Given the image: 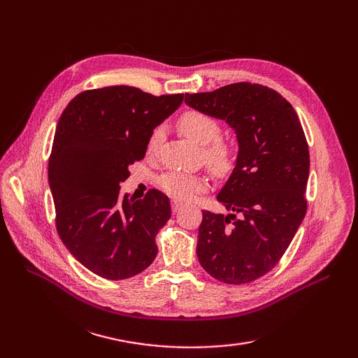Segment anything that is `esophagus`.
Wrapping results in <instances>:
<instances>
[{"mask_svg": "<svg viewBox=\"0 0 358 358\" xmlns=\"http://www.w3.org/2000/svg\"><path fill=\"white\" fill-rule=\"evenodd\" d=\"M180 209H182V203H179V201H173V203H171V210H173V213H178Z\"/></svg>", "mask_w": 358, "mask_h": 358, "instance_id": "esophagus-1", "label": "esophagus"}]
</instances>
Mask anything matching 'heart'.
Returning a JSON list of instances; mask_svg holds the SVG:
<instances>
[{"mask_svg": "<svg viewBox=\"0 0 358 358\" xmlns=\"http://www.w3.org/2000/svg\"><path fill=\"white\" fill-rule=\"evenodd\" d=\"M179 129L194 143L204 146L203 158L215 175L221 176L231 170L234 161L233 150L227 143L216 140L221 134V127L215 119L201 112L191 110L180 116ZM162 137H164V129L162 127H157L148 142L149 154H154L158 149ZM159 185L170 197L179 201H188L206 188L208 180L204 176L194 175V173L169 171L161 178Z\"/></svg>", "mask_w": 358, "mask_h": 358, "instance_id": "b5f03b06", "label": "heart"}]
</instances>
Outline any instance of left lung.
<instances>
[{"mask_svg":"<svg viewBox=\"0 0 358 358\" xmlns=\"http://www.w3.org/2000/svg\"><path fill=\"white\" fill-rule=\"evenodd\" d=\"M185 103L225 121L239 145L231 175L216 196L230 213L203 210L199 262L221 282H252L278 264L305 218V133L292 106L263 85L185 94Z\"/></svg>","mask_w":358,"mask_h":358,"instance_id":"obj_1","label":"left lung"}]
</instances>
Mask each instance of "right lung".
Listing matches in <instances>:
<instances>
[{"label":"right lung","instance_id":"1","mask_svg":"<svg viewBox=\"0 0 358 358\" xmlns=\"http://www.w3.org/2000/svg\"><path fill=\"white\" fill-rule=\"evenodd\" d=\"M183 101L133 86L85 91L64 109L49 159V185L62 243L80 264L106 279H127L152 264L155 236L169 221V197L121 196L128 167L140 161L154 128Z\"/></svg>","mask_w":358,"mask_h":358}]
</instances>
